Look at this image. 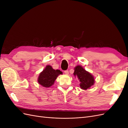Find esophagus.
Here are the masks:
<instances>
[{"label":"esophagus","mask_w":128,"mask_h":128,"mask_svg":"<svg viewBox=\"0 0 128 128\" xmlns=\"http://www.w3.org/2000/svg\"><path fill=\"white\" fill-rule=\"evenodd\" d=\"M64 72L65 74H66V75H68V74H69V72H68V70L64 71Z\"/></svg>","instance_id":"1"}]
</instances>
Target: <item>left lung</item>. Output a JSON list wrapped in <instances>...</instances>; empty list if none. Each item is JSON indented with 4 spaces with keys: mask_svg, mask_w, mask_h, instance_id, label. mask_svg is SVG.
I'll list each match as a JSON object with an SVG mask.
<instances>
[{
    "mask_svg": "<svg viewBox=\"0 0 128 128\" xmlns=\"http://www.w3.org/2000/svg\"><path fill=\"white\" fill-rule=\"evenodd\" d=\"M74 75L78 77L80 82V86L83 90H87L94 84V77L80 66H77L75 67Z\"/></svg>",
    "mask_w": 128,
    "mask_h": 128,
    "instance_id": "obj_1",
    "label": "left lung"
}]
</instances>
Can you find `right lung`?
Segmentation results:
<instances>
[{
    "mask_svg": "<svg viewBox=\"0 0 128 128\" xmlns=\"http://www.w3.org/2000/svg\"><path fill=\"white\" fill-rule=\"evenodd\" d=\"M60 70H54L51 66H47L38 77V82L42 86L49 88L54 83L57 77L62 74Z\"/></svg>",
    "mask_w": 128,
    "mask_h": 128,
    "instance_id": "right-lung-1",
    "label": "right lung"
}]
</instances>
